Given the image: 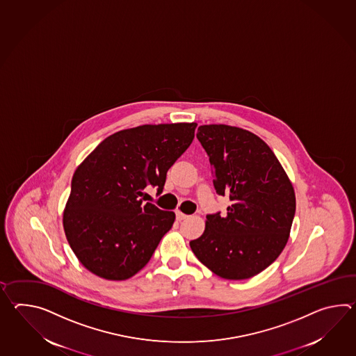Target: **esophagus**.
Listing matches in <instances>:
<instances>
[{
  "label": "esophagus",
  "instance_id": "obj_1",
  "mask_svg": "<svg viewBox=\"0 0 356 356\" xmlns=\"http://www.w3.org/2000/svg\"><path fill=\"white\" fill-rule=\"evenodd\" d=\"M188 216L185 213H182V212H180V211H177L176 212V218H177V221H182V220H185Z\"/></svg>",
  "mask_w": 356,
  "mask_h": 356
}]
</instances>
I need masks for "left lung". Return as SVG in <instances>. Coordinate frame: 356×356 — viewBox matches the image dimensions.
<instances>
[{
  "label": "left lung",
  "instance_id": "1",
  "mask_svg": "<svg viewBox=\"0 0 356 356\" xmlns=\"http://www.w3.org/2000/svg\"><path fill=\"white\" fill-rule=\"evenodd\" d=\"M197 138L213 168L214 189L231 206L225 216H207L203 235L190 248L217 276L250 278L286 246L296 208L293 184L268 145L248 130L202 125Z\"/></svg>",
  "mask_w": 356,
  "mask_h": 356
}]
</instances>
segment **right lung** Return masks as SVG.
I'll return each instance as SVG.
<instances>
[{"label": "right lung", "instance_id": "add662e5", "mask_svg": "<svg viewBox=\"0 0 356 356\" xmlns=\"http://www.w3.org/2000/svg\"><path fill=\"white\" fill-rule=\"evenodd\" d=\"M195 127L179 122L121 130L76 168L63 229L76 258L95 276H134L172 227L174 212L143 204V190L152 185L162 193L168 168L189 148Z\"/></svg>", "mask_w": 356, "mask_h": 356}]
</instances>
